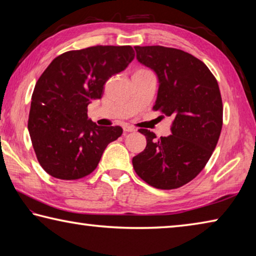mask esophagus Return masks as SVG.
I'll return each instance as SVG.
<instances>
[{
  "instance_id": "esophagus-1",
  "label": "esophagus",
  "mask_w": 256,
  "mask_h": 256,
  "mask_svg": "<svg viewBox=\"0 0 256 256\" xmlns=\"http://www.w3.org/2000/svg\"><path fill=\"white\" fill-rule=\"evenodd\" d=\"M123 130H124V132H134V131H136V128L131 126V125H128V124L124 125Z\"/></svg>"
}]
</instances>
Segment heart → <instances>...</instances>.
<instances>
[{
    "mask_svg": "<svg viewBox=\"0 0 256 256\" xmlns=\"http://www.w3.org/2000/svg\"><path fill=\"white\" fill-rule=\"evenodd\" d=\"M140 71H146V70H140Z\"/></svg>",
    "mask_w": 256,
    "mask_h": 256,
    "instance_id": "heart-1",
    "label": "heart"
}]
</instances>
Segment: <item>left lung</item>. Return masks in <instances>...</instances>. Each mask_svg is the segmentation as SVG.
Returning <instances> with one entry per match:
<instances>
[{
    "instance_id": "obj_1",
    "label": "left lung",
    "mask_w": 256,
    "mask_h": 256,
    "mask_svg": "<svg viewBox=\"0 0 256 256\" xmlns=\"http://www.w3.org/2000/svg\"><path fill=\"white\" fill-rule=\"evenodd\" d=\"M136 58L159 81L154 110L172 116V134L156 138L140 128L146 149L133 157V168L146 183L174 190L200 174L218 144L222 100L214 76L204 63L184 50L164 46H136Z\"/></svg>"
}]
</instances>
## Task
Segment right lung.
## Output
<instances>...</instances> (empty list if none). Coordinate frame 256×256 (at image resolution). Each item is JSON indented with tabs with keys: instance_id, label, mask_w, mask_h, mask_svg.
Segmentation results:
<instances>
[{
	"instance_id": "1",
	"label": "right lung",
	"mask_w": 256,
	"mask_h": 256,
	"mask_svg": "<svg viewBox=\"0 0 256 256\" xmlns=\"http://www.w3.org/2000/svg\"><path fill=\"white\" fill-rule=\"evenodd\" d=\"M131 46H92L55 58L34 86L28 130L34 154L47 174L72 180L96 170L102 152L123 133L98 126L88 105L102 98L110 76L134 58Z\"/></svg>"
}]
</instances>
